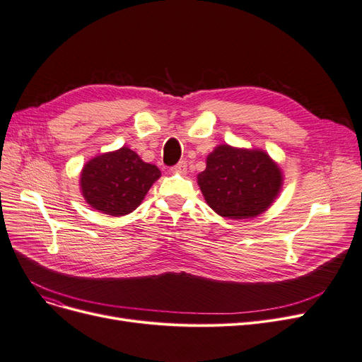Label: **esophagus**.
<instances>
[{
	"instance_id": "obj_1",
	"label": "esophagus",
	"mask_w": 362,
	"mask_h": 362,
	"mask_svg": "<svg viewBox=\"0 0 362 362\" xmlns=\"http://www.w3.org/2000/svg\"><path fill=\"white\" fill-rule=\"evenodd\" d=\"M186 167H187L186 161H179L176 165L171 167V170L176 171V173H185V171H186Z\"/></svg>"
}]
</instances>
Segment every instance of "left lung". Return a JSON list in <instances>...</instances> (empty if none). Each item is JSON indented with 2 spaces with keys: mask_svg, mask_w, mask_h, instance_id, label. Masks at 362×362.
Listing matches in <instances>:
<instances>
[{
  "mask_svg": "<svg viewBox=\"0 0 362 362\" xmlns=\"http://www.w3.org/2000/svg\"><path fill=\"white\" fill-rule=\"evenodd\" d=\"M281 171L263 151L217 146L207 156L198 185L220 216L248 218L268 209L281 189Z\"/></svg>",
  "mask_w": 362,
  "mask_h": 362,
  "instance_id": "1",
  "label": "left lung"
}]
</instances>
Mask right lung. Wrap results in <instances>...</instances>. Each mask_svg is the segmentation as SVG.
Returning <instances> with one entry per match:
<instances>
[{
  "mask_svg": "<svg viewBox=\"0 0 362 362\" xmlns=\"http://www.w3.org/2000/svg\"><path fill=\"white\" fill-rule=\"evenodd\" d=\"M160 176L158 167L144 163L136 152L122 146L84 165L81 191L93 209L109 216H122L140 206Z\"/></svg>",
  "mask_w": 362,
  "mask_h": 362,
  "instance_id": "obj_1",
  "label": "right lung"
}]
</instances>
